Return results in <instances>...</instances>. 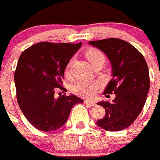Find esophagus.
I'll use <instances>...</instances> for the list:
<instances>
[{
  "label": "esophagus",
  "mask_w": 160,
  "mask_h": 160,
  "mask_svg": "<svg viewBox=\"0 0 160 160\" xmlns=\"http://www.w3.org/2000/svg\"><path fill=\"white\" fill-rule=\"evenodd\" d=\"M84 102L85 103V104H88V105H90V106L95 105L94 102H92V101H90V100H84Z\"/></svg>",
  "instance_id": "34e87169"
}]
</instances>
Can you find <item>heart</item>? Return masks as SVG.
Instances as JSON below:
<instances>
[{"mask_svg": "<svg viewBox=\"0 0 160 160\" xmlns=\"http://www.w3.org/2000/svg\"><path fill=\"white\" fill-rule=\"evenodd\" d=\"M86 58L90 62L92 66L99 61H106V57L102 52L97 49H90L86 52ZM71 68H72V61H70L64 70V75L67 78L71 77ZM102 88V84L98 81H87L81 80L79 81L73 86L74 93L80 97H83L85 98H92Z\"/></svg>", "mask_w": 160, "mask_h": 160, "instance_id": "1", "label": "heart"}]
</instances>
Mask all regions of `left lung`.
Instances as JSON below:
<instances>
[{
	"instance_id": "8db88e82",
	"label": "left lung",
	"mask_w": 160,
	"mask_h": 160,
	"mask_svg": "<svg viewBox=\"0 0 160 160\" xmlns=\"http://www.w3.org/2000/svg\"><path fill=\"white\" fill-rule=\"evenodd\" d=\"M107 54L112 66L113 77L104 92H114L112 102L102 101L106 115L97 124L107 131H120L129 127L142 112L150 88L148 66L143 55L121 39L108 38L89 41Z\"/></svg>"
}]
</instances>
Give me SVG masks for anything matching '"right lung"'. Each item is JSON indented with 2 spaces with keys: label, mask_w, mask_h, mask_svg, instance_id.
Instances as JSON below:
<instances>
[{
  "label": "right lung",
  "mask_w": 160,
  "mask_h": 160,
  "mask_svg": "<svg viewBox=\"0 0 160 160\" xmlns=\"http://www.w3.org/2000/svg\"><path fill=\"white\" fill-rule=\"evenodd\" d=\"M80 46L81 42H39L20 55L14 72L17 101L24 116L37 129H58L73 106L84 102L73 94H62L67 92L62 86L66 66Z\"/></svg>",
  "instance_id": "1"
}]
</instances>
